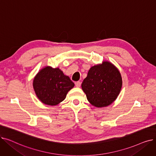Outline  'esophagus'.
I'll return each mask as SVG.
<instances>
[{
    "label": "esophagus",
    "mask_w": 156,
    "mask_h": 156,
    "mask_svg": "<svg viewBox=\"0 0 156 156\" xmlns=\"http://www.w3.org/2000/svg\"><path fill=\"white\" fill-rule=\"evenodd\" d=\"M81 83L80 82V81H76V82L75 83V85H76V87H80V86H81Z\"/></svg>",
    "instance_id": "34e87169"
}]
</instances>
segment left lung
Listing matches in <instances>:
<instances>
[{
  "instance_id": "1",
  "label": "left lung",
  "mask_w": 156,
  "mask_h": 156,
  "mask_svg": "<svg viewBox=\"0 0 156 156\" xmlns=\"http://www.w3.org/2000/svg\"><path fill=\"white\" fill-rule=\"evenodd\" d=\"M122 85V77L118 69L111 62L104 61L89 69L81 88L92 105L104 108L117 99Z\"/></svg>"
}]
</instances>
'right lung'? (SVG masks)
Returning <instances> with one entry per match:
<instances>
[{
    "mask_svg": "<svg viewBox=\"0 0 156 156\" xmlns=\"http://www.w3.org/2000/svg\"><path fill=\"white\" fill-rule=\"evenodd\" d=\"M75 83L59 68L49 66L41 69L33 81V87L42 103L56 105L63 101Z\"/></svg>",
    "mask_w": 156,
    "mask_h": 156,
    "instance_id": "obj_1",
    "label": "right lung"
}]
</instances>
